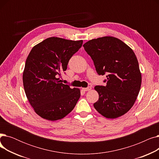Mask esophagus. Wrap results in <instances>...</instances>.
Listing matches in <instances>:
<instances>
[{
	"mask_svg": "<svg viewBox=\"0 0 159 159\" xmlns=\"http://www.w3.org/2000/svg\"><path fill=\"white\" fill-rule=\"evenodd\" d=\"M91 89V86H88V88H82V90L84 91H89Z\"/></svg>",
	"mask_w": 159,
	"mask_h": 159,
	"instance_id": "obj_1",
	"label": "esophagus"
}]
</instances>
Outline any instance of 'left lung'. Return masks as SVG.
Instances as JSON below:
<instances>
[{
    "mask_svg": "<svg viewBox=\"0 0 159 159\" xmlns=\"http://www.w3.org/2000/svg\"><path fill=\"white\" fill-rule=\"evenodd\" d=\"M98 75L107 74L106 86H96L99 98L93 104L104 117L116 119L126 113L136 101L142 75L133 49L121 40L106 36L83 45Z\"/></svg>",
    "mask_w": 159,
    "mask_h": 159,
    "instance_id": "obj_1",
    "label": "left lung"
}]
</instances>
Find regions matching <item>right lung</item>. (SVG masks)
I'll return each instance as SVG.
<instances>
[{
	"instance_id": "add662e5",
	"label": "right lung",
	"mask_w": 159,
	"mask_h": 159,
	"mask_svg": "<svg viewBox=\"0 0 159 159\" xmlns=\"http://www.w3.org/2000/svg\"><path fill=\"white\" fill-rule=\"evenodd\" d=\"M83 40L49 37L33 47L22 75L25 93L35 112L44 119L55 121L68 115L80 97L79 88L61 82L71 57Z\"/></svg>"
}]
</instances>
